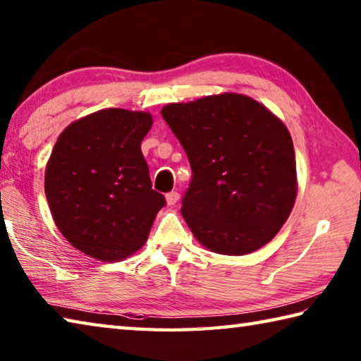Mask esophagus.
Wrapping results in <instances>:
<instances>
[{
	"mask_svg": "<svg viewBox=\"0 0 361 361\" xmlns=\"http://www.w3.org/2000/svg\"><path fill=\"white\" fill-rule=\"evenodd\" d=\"M166 199H167V204H169V205H175L176 202H178L180 194L176 192V191H172V192H169V194L166 195Z\"/></svg>",
	"mask_w": 361,
	"mask_h": 361,
	"instance_id": "esophagus-1",
	"label": "esophagus"
}]
</instances>
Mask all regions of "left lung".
I'll use <instances>...</instances> for the list:
<instances>
[{"label": "left lung", "instance_id": "left-lung-1", "mask_svg": "<svg viewBox=\"0 0 361 361\" xmlns=\"http://www.w3.org/2000/svg\"><path fill=\"white\" fill-rule=\"evenodd\" d=\"M162 118L192 170L181 215L212 252L247 255L266 245L296 199V159L277 116L240 94L170 103Z\"/></svg>", "mask_w": 361, "mask_h": 361}]
</instances>
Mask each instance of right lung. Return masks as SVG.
I'll return each instance as SVG.
<instances>
[{"instance_id": "1", "label": "right lung", "mask_w": 361, "mask_h": 361, "mask_svg": "<svg viewBox=\"0 0 361 361\" xmlns=\"http://www.w3.org/2000/svg\"><path fill=\"white\" fill-rule=\"evenodd\" d=\"M151 126L149 113L108 108L60 133L44 191L59 231L79 252L109 262L145 245L166 205L142 152Z\"/></svg>"}]
</instances>
